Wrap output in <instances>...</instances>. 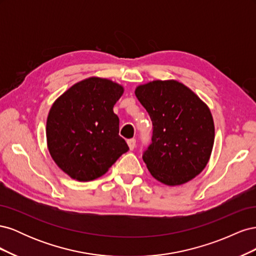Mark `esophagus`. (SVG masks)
I'll list each match as a JSON object with an SVG mask.
<instances>
[{"instance_id":"esophagus-1","label":"esophagus","mask_w":256,"mask_h":256,"mask_svg":"<svg viewBox=\"0 0 256 256\" xmlns=\"http://www.w3.org/2000/svg\"><path fill=\"white\" fill-rule=\"evenodd\" d=\"M128 147L130 150H134L136 148V138H130V140L127 141Z\"/></svg>"}]
</instances>
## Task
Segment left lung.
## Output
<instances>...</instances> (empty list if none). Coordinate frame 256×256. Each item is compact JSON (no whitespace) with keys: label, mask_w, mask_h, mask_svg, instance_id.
I'll return each mask as SVG.
<instances>
[{"label":"left lung","mask_w":256,"mask_h":256,"mask_svg":"<svg viewBox=\"0 0 256 256\" xmlns=\"http://www.w3.org/2000/svg\"><path fill=\"white\" fill-rule=\"evenodd\" d=\"M134 94L152 122V138L143 160L154 178L166 186L188 182L206 168L214 142L208 106L176 80L138 85Z\"/></svg>","instance_id":"left-lung-1"}]
</instances>
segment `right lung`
<instances>
[{"mask_svg": "<svg viewBox=\"0 0 256 256\" xmlns=\"http://www.w3.org/2000/svg\"><path fill=\"white\" fill-rule=\"evenodd\" d=\"M122 85L99 76L74 83L53 102L46 136L50 156L69 177L90 182L104 175L124 152L113 106Z\"/></svg>", "mask_w": 256, "mask_h": 256, "instance_id": "1", "label": "right lung"}]
</instances>
